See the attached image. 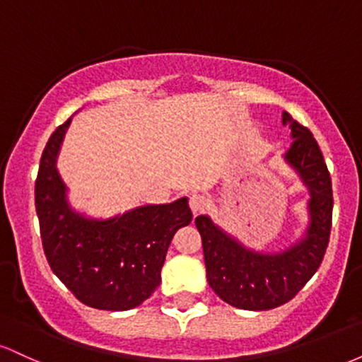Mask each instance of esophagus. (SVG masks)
<instances>
[{
	"label": "esophagus",
	"instance_id": "obj_1",
	"mask_svg": "<svg viewBox=\"0 0 362 362\" xmlns=\"http://www.w3.org/2000/svg\"><path fill=\"white\" fill-rule=\"evenodd\" d=\"M189 206L194 214H201L207 207V197L202 194H192L189 199Z\"/></svg>",
	"mask_w": 362,
	"mask_h": 362
}]
</instances>
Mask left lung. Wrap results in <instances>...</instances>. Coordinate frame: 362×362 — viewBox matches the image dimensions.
Returning a JSON list of instances; mask_svg holds the SVG:
<instances>
[{
  "label": "left lung",
  "instance_id": "1",
  "mask_svg": "<svg viewBox=\"0 0 362 362\" xmlns=\"http://www.w3.org/2000/svg\"><path fill=\"white\" fill-rule=\"evenodd\" d=\"M282 122H291L294 138L286 160L300 172L311 194V223L305 238L286 252L264 255L243 248L207 216L195 218L207 282L223 301L242 310H272L293 300L318 271L330 240L334 192L322 149L310 129L291 120L286 112Z\"/></svg>",
  "mask_w": 362,
  "mask_h": 362
}]
</instances>
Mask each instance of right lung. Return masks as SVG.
<instances>
[{"instance_id": "right-lung-1", "label": "right lung", "mask_w": 362, "mask_h": 362, "mask_svg": "<svg viewBox=\"0 0 362 362\" xmlns=\"http://www.w3.org/2000/svg\"><path fill=\"white\" fill-rule=\"evenodd\" d=\"M71 119L52 132L35 180V211L45 259L83 305L124 311L139 306L161 282L167 250L178 228L192 221L187 199L144 206L109 221L73 213L56 156Z\"/></svg>"}]
</instances>
